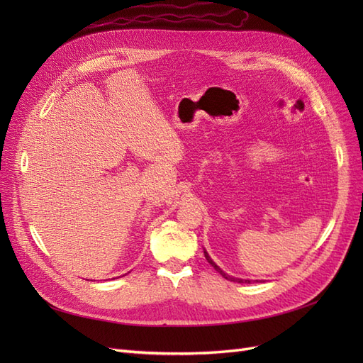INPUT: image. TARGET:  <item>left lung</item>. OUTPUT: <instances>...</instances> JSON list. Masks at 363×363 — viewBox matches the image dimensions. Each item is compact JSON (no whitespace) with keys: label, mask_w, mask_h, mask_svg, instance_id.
Segmentation results:
<instances>
[{"label":"left lung","mask_w":363,"mask_h":363,"mask_svg":"<svg viewBox=\"0 0 363 363\" xmlns=\"http://www.w3.org/2000/svg\"><path fill=\"white\" fill-rule=\"evenodd\" d=\"M204 257H206L207 262L211 263V265L215 268V271H218L219 274H221V276H223L224 279H227V280H230V281H236V283H252V280H244V279H238V277H233V276H228V274H225V272H224L221 268H219V267L216 265V263L211 259V256L207 255L206 250H204ZM256 281H257V280H256Z\"/></svg>","instance_id":"1"}]
</instances>
